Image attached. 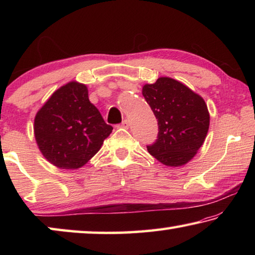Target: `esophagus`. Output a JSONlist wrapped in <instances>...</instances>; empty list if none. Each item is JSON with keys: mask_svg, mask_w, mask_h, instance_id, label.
I'll list each match as a JSON object with an SVG mask.
<instances>
[{"mask_svg": "<svg viewBox=\"0 0 255 255\" xmlns=\"http://www.w3.org/2000/svg\"><path fill=\"white\" fill-rule=\"evenodd\" d=\"M120 127H123V128H128L129 127V122L127 119H125L124 122L122 123V125H120Z\"/></svg>", "mask_w": 255, "mask_h": 255, "instance_id": "34e87169", "label": "esophagus"}]
</instances>
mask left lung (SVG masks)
Instances as JSON below:
<instances>
[{"mask_svg":"<svg viewBox=\"0 0 255 255\" xmlns=\"http://www.w3.org/2000/svg\"><path fill=\"white\" fill-rule=\"evenodd\" d=\"M143 96L157 119L158 136L148 153L166 166H182L206 139L210 116L204 99L171 77L143 86Z\"/></svg>","mask_w":255,"mask_h":255,"instance_id":"8db88e82","label":"left lung"}]
</instances>
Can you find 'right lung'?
<instances>
[{"mask_svg":"<svg viewBox=\"0 0 255 255\" xmlns=\"http://www.w3.org/2000/svg\"><path fill=\"white\" fill-rule=\"evenodd\" d=\"M112 129L90 102L86 85L76 81L51 94L38 110L33 125L38 148L47 161L62 170L85 165Z\"/></svg>","mask_w":255,"mask_h":255,"instance_id":"right-lung-1","label":"right lung"}]
</instances>
